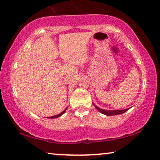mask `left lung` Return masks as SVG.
<instances>
[{"instance_id":"left-lung-1","label":"left lung","mask_w":160,"mask_h":160,"mask_svg":"<svg viewBox=\"0 0 160 160\" xmlns=\"http://www.w3.org/2000/svg\"><path fill=\"white\" fill-rule=\"evenodd\" d=\"M93 106H95V108L97 109L98 111L101 112V113L105 114L106 116H113V115H118V114H121L125 113L126 111H127L128 109L130 108H126L124 109V110H113V111H106V110H103V109L100 108L99 107H98L95 106V105L93 103Z\"/></svg>"}]
</instances>
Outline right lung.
Instances as JSON below:
<instances>
[{
	"label": "right lung",
	"instance_id": "1",
	"mask_svg": "<svg viewBox=\"0 0 160 160\" xmlns=\"http://www.w3.org/2000/svg\"><path fill=\"white\" fill-rule=\"evenodd\" d=\"M67 108H66L65 110H64L62 112V113H60L59 114H58V115H56V116H50V117H49V118H58V117H59V116H61L62 115H63L64 113H65V112L66 111V110H67Z\"/></svg>",
	"mask_w": 160,
	"mask_h": 160
}]
</instances>
